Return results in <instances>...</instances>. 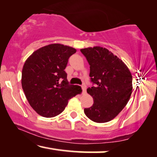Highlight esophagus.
Wrapping results in <instances>:
<instances>
[{"label":"esophagus","instance_id":"1","mask_svg":"<svg viewBox=\"0 0 157 157\" xmlns=\"http://www.w3.org/2000/svg\"><path fill=\"white\" fill-rule=\"evenodd\" d=\"M81 88H82V90H83V93H86V86L85 85H82V86H81Z\"/></svg>","mask_w":157,"mask_h":157}]
</instances>
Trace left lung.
<instances>
[{
  "instance_id": "8db88e82",
  "label": "left lung",
  "mask_w": 157,
  "mask_h": 157,
  "mask_svg": "<svg viewBox=\"0 0 157 157\" xmlns=\"http://www.w3.org/2000/svg\"><path fill=\"white\" fill-rule=\"evenodd\" d=\"M81 52L90 65L89 76L93 84L87 92L94 103L85 108L84 113L94 122L109 121L121 112L131 98V71L122 60L105 48H87Z\"/></svg>"
}]
</instances>
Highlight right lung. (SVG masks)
Listing matches in <instances>:
<instances>
[{"label":"right lung","mask_w":157,"mask_h":157,"mask_svg":"<svg viewBox=\"0 0 157 157\" xmlns=\"http://www.w3.org/2000/svg\"><path fill=\"white\" fill-rule=\"evenodd\" d=\"M75 48L59 43L33 52L24 64L21 86L31 107L42 117H54L63 112L69 99L81 93L79 86L70 85L66 68Z\"/></svg>","instance_id":"add662e5"}]
</instances>
